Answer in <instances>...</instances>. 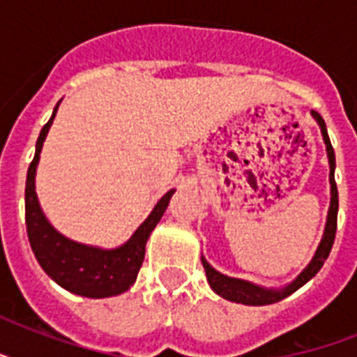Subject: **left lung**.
<instances>
[{
  "instance_id": "obj_1",
  "label": "left lung",
  "mask_w": 357,
  "mask_h": 357,
  "mask_svg": "<svg viewBox=\"0 0 357 357\" xmlns=\"http://www.w3.org/2000/svg\"><path fill=\"white\" fill-rule=\"evenodd\" d=\"M313 116L321 126L322 137H324V142H326V151L328 159H330V183H332V202H330V211H328V222L326 229H324V235H322V241L317 248L313 259L307 266H305L302 274H300L293 283H289L287 287L283 289H263L259 285H254V283L244 282V280H237V278H228L217 272L209 263H207L204 257H202V263H204V268H206L207 282L211 285V289L217 294H220L222 298H228L231 302H237V304L244 305H266V304H276L280 300L287 298L289 294H293L294 291H298L302 285L310 282L311 278L315 276L317 272L321 271L324 261L328 259V255L332 252L333 241H335V231H337V209H339V195H337V185H335V153H333V146L330 142V137H328L326 123L322 120V116L319 113L313 111Z\"/></svg>"
}]
</instances>
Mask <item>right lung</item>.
Here are the masks:
<instances>
[{"instance_id": "add662e5", "label": "right lung", "mask_w": 357, "mask_h": 357, "mask_svg": "<svg viewBox=\"0 0 357 357\" xmlns=\"http://www.w3.org/2000/svg\"><path fill=\"white\" fill-rule=\"evenodd\" d=\"M42 128L38 140H36L35 157L27 168V181H25V228L27 237L33 248L38 265L44 268L53 282L59 283L70 293L81 294L86 298H107L123 291H128L137 280L142 261H144L146 241L161 220L162 213L167 211L168 202L172 198L174 190H168L161 200L157 202L150 217L140 224L133 237L120 248L102 250L77 244L70 238L55 231L52 224L47 222L44 213L40 211L35 192V172L40 150L46 139L47 129L52 126L53 116Z\"/></svg>"}]
</instances>
